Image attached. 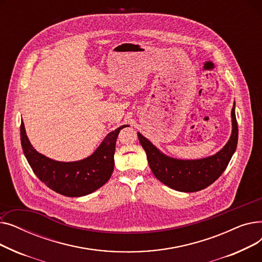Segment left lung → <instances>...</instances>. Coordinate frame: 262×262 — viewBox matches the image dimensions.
<instances>
[{
	"label": "left lung",
	"instance_id": "obj_1",
	"mask_svg": "<svg viewBox=\"0 0 262 262\" xmlns=\"http://www.w3.org/2000/svg\"><path fill=\"white\" fill-rule=\"evenodd\" d=\"M236 103L231 109V135L217 153L201 159H178L168 156L138 132L139 141L145 150L147 162L159 182L181 192H196L214 183L227 168L236 152L238 123Z\"/></svg>",
	"mask_w": 262,
	"mask_h": 262
}]
</instances>
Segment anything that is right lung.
Listing matches in <instances>:
<instances>
[{
	"mask_svg": "<svg viewBox=\"0 0 262 262\" xmlns=\"http://www.w3.org/2000/svg\"><path fill=\"white\" fill-rule=\"evenodd\" d=\"M122 125L110 132L94 152L80 160L58 161L47 157L34 148L21 120V145L25 158L39 180L57 193L79 198L88 195L104 186L114 172L116 141Z\"/></svg>",
	"mask_w": 262,
	"mask_h": 262,
	"instance_id": "obj_1",
	"label": "right lung"
}]
</instances>
